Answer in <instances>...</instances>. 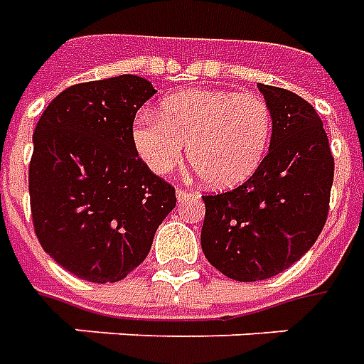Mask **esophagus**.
Listing matches in <instances>:
<instances>
[{
	"label": "esophagus",
	"instance_id": "1",
	"mask_svg": "<svg viewBox=\"0 0 364 364\" xmlns=\"http://www.w3.org/2000/svg\"><path fill=\"white\" fill-rule=\"evenodd\" d=\"M192 192L190 190H186V188H178L176 190V198H178V202H186L188 198H192Z\"/></svg>",
	"mask_w": 364,
	"mask_h": 364
}]
</instances>
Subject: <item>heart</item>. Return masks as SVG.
<instances>
[{
	"label": "heart",
	"instance_id": "1",
	"mask_svg": "<svg viewBox=\"0 0 364 364\" xmlns=\"http://www.w3.org/2000/svg\"><path fill=\"white\" fill-rule=\"evenodd\" d=\"M272 135L264 97L229 90H192L166 97L162 113H141L133 125L139 156L156 174L188 161L208 186L231 188L259 168Z\"/></svg>",
	"mask_w": 364,
	"mask_h": 364
}]
</instances>
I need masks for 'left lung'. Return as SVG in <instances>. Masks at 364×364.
Masks as SVG:
<instances>
[{
    "label": "left lung",
    "instance_id": "8db88e82",
    "mask_svg": "<svg viewBox=\"0 0 364 364\" xmlns=\"http://www.w3.org/2000/svg\"><path fill=\"white\" fill-rule=\"evenodd\" d=\"M272 112L269 154L241 186L202 196V251L225 277L257 282L301 259L326 225L335 162L318 112L259 84Z\"/></svg>",
    "mask_w": 364,
    "mask_h": 364
}]
</instances>
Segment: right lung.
I'll use <instances>...</instances> for the list:
<instances>
[{
    "mask_svg": "<svg viewBox=\"0 0 364 364\" xmlns=\"http://www.w3.org/2000/svg\"><path fill=\"white\" fill-rule=\"evenodd\" d=\"M156 94L133 74L82 82L58 94L33 133V228L63 269L117 282L151 251L176 190L139 156L133 121Z\"/></svg>",
    "mask_w": 364,
    "mask_h": 364,
    "instance_id": "add662e5",
    "label": "right lung"
}]
</instances>
